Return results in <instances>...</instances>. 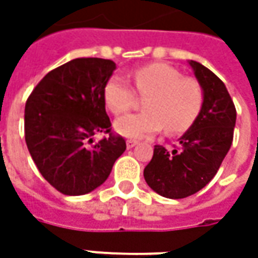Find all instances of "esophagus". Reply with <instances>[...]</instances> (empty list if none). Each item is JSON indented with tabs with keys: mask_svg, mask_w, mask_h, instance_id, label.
I'll return each mask as SVG.
<instances>
[{
	"mask_svg": "<svg viewBox=\"0 0 258 258\" xmlns=\"http://www.w3.org/2000/svg\"><path fill=\"white\" fill-rule=\"evenodd\" d=\"M136 145H138L136 141H127V142H126V148H127V149H132V148H135Z\"/></svg>",
	"mask_w": 258,
	"mask_h": 258,
	"instance_id": "1",
	"label": "esophagus"
}]
</instances>
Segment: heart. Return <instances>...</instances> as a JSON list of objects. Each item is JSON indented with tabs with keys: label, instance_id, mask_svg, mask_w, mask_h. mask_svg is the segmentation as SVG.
<instances>
[{
	"label": "heart",
	"instance_id": "1",
	"mask_svg": "<svg viewBox=\"0 0 258 258\" xmlns=\"http://www.w3.org/2000/svg\"><path fill=\"white\" fill-rule=\"evenodd\" d=\"M136 90L148 94L142 113L126 114L114 122V131L127 139H141L166 127L168 134H181L195 122L201 112L204 93L198 82L182 79L171 66L154 63L132 75ZM103 102L113 114L127 112L134 104V92L122 76L109 79L103 89Z\"/></svg>",
	"mask_w": 258,
	"mask_h": 258
}]
</instances>
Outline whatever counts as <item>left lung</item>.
Wrapping results in <instances>:
<instances>
[{
	"mask_svg": "<svg viewBox=\"0 0 258 258\" xmlns=\"http://www.w3.org/2000/svg\"><path fill=\"white\" fill-rule=\"evenodd\" d=\"M204 93L201 112L178 139L179 148L168 151L155 145L144 176L165 198H186L203 189L215 176L233 144L237 112L223 82L198 61L188 60Z\"/></svg>",
	"mask_w": 258,
	"mask_h": 258,
	"instance_id": "left-lung-1",
	"label": "left lung"
}]
</instances>
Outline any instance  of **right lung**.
I'll return each mask as SVG.
<instances>
[{"mask_svg":"<svg viewBox=\"0 0 258 258\" xmlns=\"http://www.w3.org/2000/svg\"><path fill=\"white\" fill-rule=\"evenodd\" d=\"M114 69L104 58L70 60L47 73L27 99V148L45 181L64 195L100 186L126 149L123 138L112 134L93 143L94 133L110 132L103 89Z\"/></svg>","mask_w":258,"mask_h":258,"instance_id":"obj_1","label":"right lung"}]
</instances>
